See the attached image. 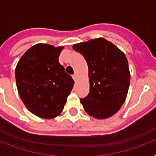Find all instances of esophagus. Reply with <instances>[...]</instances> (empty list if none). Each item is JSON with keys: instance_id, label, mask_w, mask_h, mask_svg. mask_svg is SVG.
Wrapping results in <instances>:
<instances>
[{"instance_id": "obj_1", "label": "esophagus", "mask_w": 156, "mask_h": 156, "mask_svg": "<svg viewBox=\"0 0 156 156\" xmlns=\"http://www.w3.org/2000/svg\"><path fill=\"white\" fill-rule=\"evenodd\" d=\"M72 77H73V80L74 81L77 80V78H78V75H77V73H74V74H73V75H72Z\"/></svg>"}]
</instances>
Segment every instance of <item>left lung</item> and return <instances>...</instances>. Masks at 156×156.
Masks as SVG:
<instances>
[{"instance_id":"8db88e82","label":"left lung","mask_w":156,"mask_h":156,"mask_svg":"<svg viewBox=\"0 0 156 156\" xmlns=\"http://www.w3.org/2000/svg\"><path fill=\"white\" fill-rule=\"evenodd\" d=\"M87 61L90 91L80 102L90 116L105 119L122 106L130 82L126 55L104 38L90 40L73 46Z\"/></svg>"}]
</instances>
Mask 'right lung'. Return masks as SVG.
<instances>
[{"mask_svg":"<svg viewBox=\"0 0 156 156\" xmlns=\"http://www.w3.org/2000/svg\"><path fill=\"white\" fill-rule=\"evenodd\" d=\"M62 49L45 44L34 45L16 67V83L23 104L42 118L58 116L73 89V78L59 63Z\"/></svg>","mask_w":156,"mask_h":156,"instance_id":"add662e5","label":"right lung"}]
</instances>
